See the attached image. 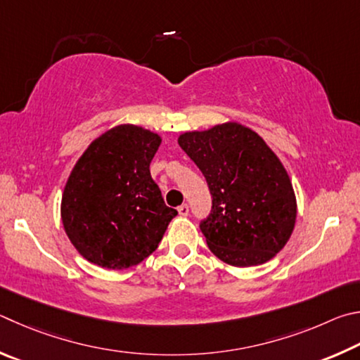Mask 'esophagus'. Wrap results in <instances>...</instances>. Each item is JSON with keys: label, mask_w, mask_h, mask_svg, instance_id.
<instances>
[{"label": "esophagus", "mask_w": 360, "mask_h": 360, "mask_svg": "<svg viewBox=\"0 0 360 360\" xmlns=\"http://www.w3.org/2000/svg\"><path fill=\"white\" fill-rule=\"evenodd\" d=\"M179 213L181 217H188L190 215V207H188V204H181L180 207H179Z\"/></svg>", "instance_id": "1"}]
</instances>
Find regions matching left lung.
<instances>
[{
    "label": "left lung",
    "mask_w": 360,
    "mask_h": 360,
    "mask_svg": "<svg viewBox=\"0 0 360 360\" xmlns=\"http://www.w3.org/2000/svg\"><path fill=\"white\" fill-rule=\"evenodd\" d=\"M179 145L209 185L212 210L199 228L212 253L236 267L272 259L297 215L291 180L274 151L238 123L185 132Z\"/></svg>",
    "instance_id": "left-lung-1"
}]
</instances>
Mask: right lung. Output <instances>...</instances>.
<instances>
[{
    "label": "right lung",
    "mask_w": 360,
    "mask_h": 360,
    "mask_svg": "<svg viewBox=\"0 0 360 360\" xmlns=\"http://www.w3.org/2000/svg\"><path fill=\"white\" fill-rule=\"evenodd\" d=\"M161 137L120 124L93 141L75 164L61 199L69 240L86 261L122 270L158 248L176 215L150 175Z\"/></svg>",
    "instance_id": "add662e5"
}]
</instances>
